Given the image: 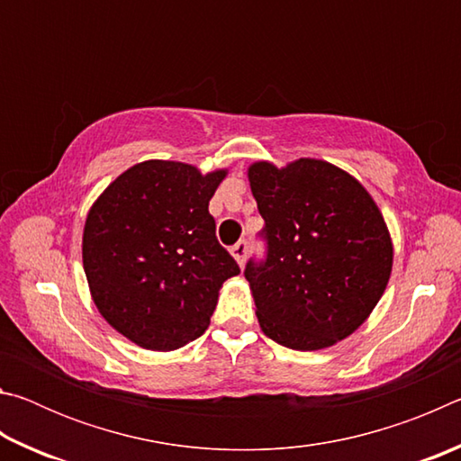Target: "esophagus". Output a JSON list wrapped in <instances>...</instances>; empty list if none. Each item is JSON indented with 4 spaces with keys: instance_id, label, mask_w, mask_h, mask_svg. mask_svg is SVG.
I'll return each mask as SVG.
<instances>
[{
    "instance_id": "esophagus-1",
    "label": "esophagus",
    "mask_w": 461,
    "mask_h": 461,
    "mask_svg": "<svg viewBox=\"0 0 461 461\" xmlns=\"http://www.w3.org/2000/svg\"><path fill=\"white\" fill-rule=\"evenodd\" d=\"M230 252H231V256H233V260H236V262L240 264V267H241V264H244V262H246V254H248V244H246V241H244V240H241V241H238V244H236V246H231V249H230Z\"/></svg>"
}]
</instances>
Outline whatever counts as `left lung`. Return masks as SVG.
I'll return each instance as SVG.
<instances>
[{"mask_svg": "<svg viewBox=\"0 0 461 461\" xmlns=\"http://www.w3.org/2000/svg\"><path fill=\"white\" fill-rule=\"evenodd\" d=\"M267 221L268 258L246 280L264 335L313 352L346 339L370 317L393 272L394 246L366 186L319 158L248 167Z\"/></svg>", "mask_w": 461, "mask_h": 461, "instance_id": "obj_1", "label": "left lung"}]
</instances>
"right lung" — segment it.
Masks as SVG:
<instances>
[{"mask_svg":"<svg viewBox=\"0 0 461 461\" xmlns=\"http://www.w3.org/2000/svg\"><path fill=\"white\" fill-rule=\"evenodd\" d=\"M228 168L203 175L178 160H144L109 183L83 228V268L101 317L152 352L209 327L223 283L240 275L215 238L209 201Z\"/></svg>","mask_w":461,"mask_h":461,"instance_id":"1","label":"right lung"}]
</instances>
